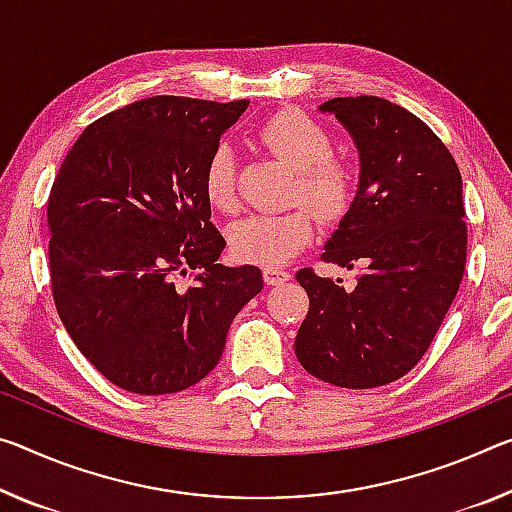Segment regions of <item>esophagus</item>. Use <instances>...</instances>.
<instances>
[{"label":"esophagus","instance_id":"obj_1","mask_svg":"<svg viewBox=\"0 0 512 512\" xmlns=\"http://www.w3.org/2000/svg\"><path fill=\"white\" fill-rule=\"evenodd\" d=\"M289 280V273L282 271V269H273V266H269V269H264V282L266 285H282V282Z\"/></svg>","mask_w":512,"mask_h":512}]
</instances>
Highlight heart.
<instances>
[{
	"label": "heart",
	"instance_id": "1",
	"mask_svg": "<svg viewBox=\"0 0 512 512\" xmlns=\"http://www.w3.org/2000/svg\"><path fill=\"white\" fill-rule=\"evenodd\" d=\"M259 141L298 170L296 200H305L316 214L335 221L353 205L358 191V170L346 159L332 157L326 129L298 111H280L259 129ZM205 196L218 212L237 207L234 152L218 145L205 168ZM314 234L310 209L298 207L285 214H253L230 230V250L241 262L282 266L298 255Z\"/></svg>",
	"mask_w": 512,
	"mask_h": 512
}]
</instances>
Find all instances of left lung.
I'll return each instance as SVG.
<instances>
[{
	"mask_svg": "<svg viewBox=\"0 0 512 512\" xmlns=\"http://www.w3.org/2000/svg\"><path fill=\"white\" fill-rule=\"evenodd\" d=\"M332 113L360 154L353 205L323 250V262L358 269V282L296 280L310 310L296 358L323 383L369 389L399 380L424 358L458 294L467 257L462 177L433 129L376 95L335 97Z\"/></svg>",
	"mask_w": 512,
	"mask_h": 512,
	"instance_id": "8db88e82",
	"label": "left lung"
}]
</instances>
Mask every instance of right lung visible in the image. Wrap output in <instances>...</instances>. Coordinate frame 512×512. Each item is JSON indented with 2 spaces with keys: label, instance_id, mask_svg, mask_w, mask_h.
Instances as JSON below:
<instances>
[{
  "label": "right lung",
  "instance_id": "1",
  "mask_svg": "<svg viewBox=\"0 0 512 512\" xmlns=\"http://www.w3.org/2000/svg\"><path fill=\"white\" fill-rule=\"evenodd\" d=\"M248 100L157 95L111 111L66 154L47 202L52 294L84 358L127 392L196 385L262 271L218 264L205 168ZM189 270L194 285L179 287Z\"/></svg>",
  "mask_w": 512,
  "mask_h": 512
}]
</instances>
